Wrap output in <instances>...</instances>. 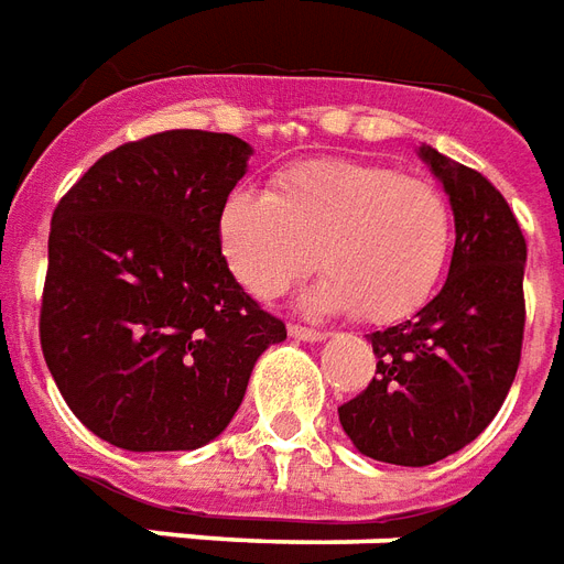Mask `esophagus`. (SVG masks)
<instances>
[{
    "label": "esophagus",
    "mask_w": 564,
    "mask_h": 564,
    "mask_svg": "<svg viewBox=\"0 0 564 564\" xmlns=\"http://www.w3.org/2000/svg\"><path fill=\"white\" fill-rule=\"evenodd\" d=\"M290 335L295 340H307V344H319L328 337V332H319V328H307V325H290Z\"/></svg>",
    "instance_id": "esophagus-1"
}]
</instances>
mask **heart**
Segmentation results:
<instances>
[{
  "mask_svg": "<svg viewBox=\"0 0 564 564\" xmlns=\"http://www.w3.org/2000/svg\"><path fill=\"white\" fill-rule=\"evenodd\" d=\"M452 236V206L433 182L356 158L283 166L269 194L236 187L218 215L224 260L257 299H278L319 260L328 274L304 304L377 325L431 299Z\"/></svg>",
  "mask_w": 564,
  "mask_h": 564,
  "instance_id": "1",
  "label": "heart"
}]
</instances>
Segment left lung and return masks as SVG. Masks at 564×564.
Returning <instances> with one entry per match:
<instances>
[{
  "mask_svg": "<svg viewBox=\"0 0 564 564\" xmlns=\"http://www.w3.org/2000/svg\"><path fill=\"white\" fill-rule=\"evenodd\" d=\"M419 154L452 203V269L412 319L367 337L377 377L337 406L358 452L394 466H431L496 419L514 382L527 325V239L514 212L478 170L431 145Z\"/></svg>",
  "mask_w": 564,
  "mask_h": 564,
  "instance_id": "1",
  "label": "left lung"
}]
</instances>
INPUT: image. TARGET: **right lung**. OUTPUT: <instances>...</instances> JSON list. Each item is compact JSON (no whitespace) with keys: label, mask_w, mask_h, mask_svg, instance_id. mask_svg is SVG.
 <instances>
[{"label":"right lung","mask_w":564,"mask_h":564,"mask_svg":"<svg viewBox=\"0 0 564 564\" xmlns=\"http://www.w3.org/2000/svg\"><path fill=\"white\" fill-rule=\"evenodd\" d=\"M248 158L232 133H152L95 161L53 212L41 349L70 412L116 448L220 436L257 358L286 340L220 253Z\"/></svg>","instance_id":"right-lung-1"}]
</instances>
